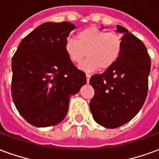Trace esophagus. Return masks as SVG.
<instances>
[{
  "label": "esophagus",
  "mask_w": 159,
  "mask_h": 159,
  "mask_svg": "<svg viewBox=\"0 0 159 159\" xmlns=\"http://www.w3.org/2000/svg\"><path fill=\"white\" fill-rule=\"evenodd\" d=\"M86 77H87V82L89 83V80H90V77H91V74L86 73Z\"/></svg>",
  "instance_id": "1"
}]
</instances>
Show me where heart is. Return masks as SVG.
<instances>
[{"label": "heart", "instance_id": "b5f03b06", "mask_svg": "<svg viewBox=\"0 0 159 159\" xmlns=\"http://www.w3.org/2000/svg\"><path fill=\"white\" fill-rule=\"evenodd\" d=\"M65 50L75 63L82 62L88 55L89 58L80 66L83 70H94L99 68L104 70L118 61L122 50V40L116 33H107L95 27H89L77 33V40L68 39L65 43Z\"/></svg>", "mask_w": 159, "mask_h": 159}]
</instances>
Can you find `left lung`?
Wrapping results in <instances>:
<instances>
[{
    "label": "left lung",
    "mask_w": 159,
    "mask_h": 159,
    "mask_svg": "<svg viewBox=\"0 0 159 159\" xmlns=\"http://www.w3.org/2000/svg\"><path fill=\"white\" fill-rule=\"evenodd\" d=\"M116 32L123 34L118 61L89 81L95 92L89 104L93 117L98 124L110 129L127 123L139 112L148 95L151 69L144 43L122 26L117 25Z\"/></svg>",
    "instance_id": "1"
}]
</instances>
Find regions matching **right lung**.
Masks as SVG:
<instances>
[{
    "label": "right lung",
    "instance_id": "right-lung-1",
    "mask_svg": "<svg viewBox=\"0 0 159 159\" xmlns=\"http://www.w3.org/2000/svg\"><path fill=\"white\" fill-rule=\"evenodd\" d=\"M75 25L44 23L28 34L11 60V96L20 115L32 125L47 127L66 116L70 95L87 83L65 50Z\"/></svg>",
    "mask_w": 159,
    "mask_h": 159
}]
</instances>
